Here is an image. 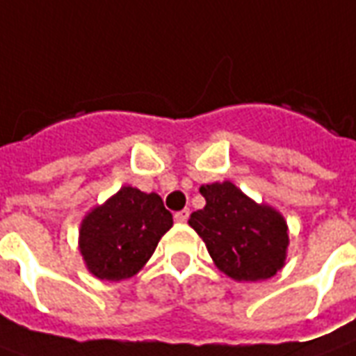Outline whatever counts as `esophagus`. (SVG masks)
I'll list each match as a JSON object with an SVG mask.
<instances>
[{"mask_svg":"<svg viewBox=\"0 0 356 356\" xmlns=\"http://www.w3.org/2000/svg\"><path fill=\"white\" fill-rule=\"evenodd\" d=\"M188 218H189V210L184 209L180 210V212H176L175 222H178V224H186V222H188Z\"/></svg>","mask_w":356,"mask_h":356,"instance_id":"obj_1","label":"esophagus"}]
</instances>
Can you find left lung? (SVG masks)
Returning a JSON list of instances; mask_svg holds the SVG:
<instances>
[{"label": "left lung", "instance_id": "1", "mask_svg": "<svg viewBox=\"0 0 356 356\" xmlns=\"http://www.w3.org/2000/svg\"><path fill=\"white\" fill-rule=\"evenodd\" d=\"M201 195L207 204L189 225L220 271L235 281H264L284 266L288 227L277 210L256 204L232 181L207 184Z\"/></svg>", "mask_w": 356, "mask_h": 356}]
</instances>
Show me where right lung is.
Masks as SVG:
<instances>
[{
    "instance_id": "add662e5",
    "label": "right lung",
    "mask_w": 356,
    "mask_h": 356,
    "mask_svg": "<svg viewBox=\"0 0 356 356\" xmlns=\"http://www.w3.org/2000/svg\"><path fill=\"white\" fill-rule=\"evenodd\" d=\"M172 227V214L157 193L124 186L83 220L79 248L89 271L102 281L136 275Z\"/></svg>"
}]
</instances>
